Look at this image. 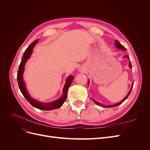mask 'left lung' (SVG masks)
<instances>
[{
    "mask_svg": "<svg viewBox=\"0 0 150 150\" xmlns=\"http://www.w3.org/2000/svg\"><path fill=\"white\" fill-rule=\"evenodd\" d=\"M115 46H116V47L117 48V49H120V50H122V51H126V49L122 46V45H121L120 42H119V41H117V40H115ZM123 58H127V59H128V60H129V68H131V69H132V67H131V61H130V59H129V56H125L124 57H123ZM133 84H134V83H132V86H131V88L130 89V90L129 91V92H128V94L126 95V96L122 99V100L120 101V102H119V103H116V104H111V105H105V104H101V103H99V102H98V101H95L94 99H92V100L94 101V103H96L97 105H98V106H102L103 108H112V107H116V106H119V105H120L121 104H122V103H123L126 99L128 98V97L129 96V94H130V93H131V90H132V89H133ZM89 81H88V86H89Z\"/></svg>",
    "mask_w": 150,
    "mask_h": 150,
    "instance_id": "obj_1",
    "label": "left lung"
}]
</instances>
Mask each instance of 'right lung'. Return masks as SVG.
Masks as SVG:
<instances>
[{"label": "right lung", "instance_id": "right-lung-1", "mask_svg": "<svg viewBox=\"0 0 150 150\" xmlns=\"http://www.w3.org/2000/svg\"><path fill=\"white\" fill-rule=\"evenodd\" d=\"M38 40L39 39H36L33 43H31L29 46V47L27 48L23 54L21 64L19 65V70H18L17 72L18 84H19V87L22 94H23V96L25 97L27 100L29 101V103L32 106H33L34 107L41 110L50 111L56 110V109L61 107L62 106V104H64V101H66L68 89H69L72 81L74 79V77L72 75H69L66 78V83L64 86V88H63L62 94L61 95V96L55 101H53L50 103H45L42 101H39L37 99H35L31 97L29 91H28V89L26 88L25 81L23 79V74L25 69V63L30 57L32 54L33 52L34 47L38 42Z\"/></svg>", "mask_w": 150, "mask_h": 150}]
</instances>
